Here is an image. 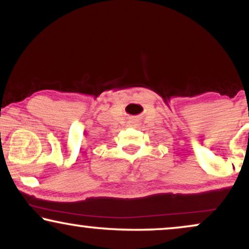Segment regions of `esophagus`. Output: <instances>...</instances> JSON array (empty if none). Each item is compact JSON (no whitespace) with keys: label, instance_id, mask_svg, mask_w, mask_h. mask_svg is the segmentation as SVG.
<instances>
[{"label":"esophagus","instance_id":"esophagus-1","mask_svg":"<svg viewBox=\"0 0 249 249\" xmlns=\"http://www.w3.org/2000/svg\"><path fill=\"white\" fill-rule=\"evenodd\" d=\"M137 124H138V122H136V121H134V122H131V124H130V125H132V127H136V125H138Z\"/></svg>","mask_w":249,"mask_h":249}]
</instances>
